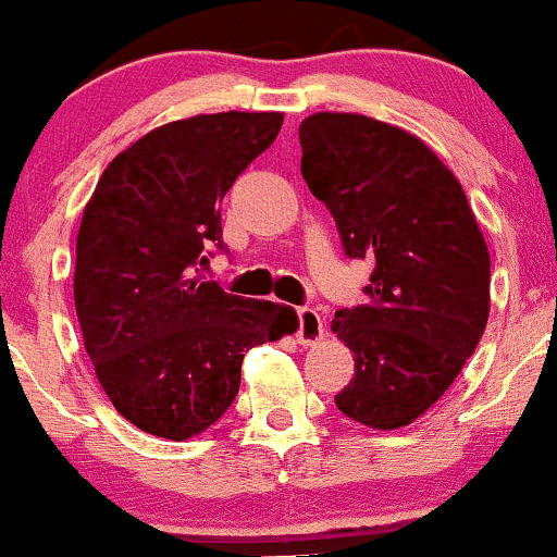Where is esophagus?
Listing matches in <instances>:
<instances>
[{
	"label": "esophagus",
	"mask_w": 557,
	"mask_h": 557,
	"mask_svg": "<svg viewBox=\"0 0 557 557\" xmlns=\"http://www.w3.org/2000/svg\"><path fill=\"white\" fill-rule=\"evenodd\" d=\"M296 317H298V330H296L298 343L306 345V347L317 345L319 339L324 337V319H321L319 313L313 311V308H308V306L298 308Z\"/></svg>",
	"instance_id": "1"
}]
</instances>
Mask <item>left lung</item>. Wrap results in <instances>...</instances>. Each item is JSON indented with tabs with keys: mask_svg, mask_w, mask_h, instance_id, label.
Returning a JSON list of instances; mask_svg holds the SVG:
<instances>
[{
	"mask_svg": "<svg viewBox=\"0 0 557 557\" xmlns=\"http://www.w3.org/2000/svg\"><path fill=\"white\" fill-rule=\"evenodd\" d=\"M300 173L350 259H371L366 304L334 313L355 355L339 412L379 431L410 425L454 384L491 311V253L454 173L410 132L313 113Z\"/></svg>",
	"mask_w": 557,
	"mask_h": 557,
	"instance_id": "8db88e82",
	"label": "left lung"
}]
</instances>
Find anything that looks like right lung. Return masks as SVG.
<instances>
[{"mask_svg":"<svg viewBox=\"0 0 557 557\" xmlns=\"http://www.w3.org/2000/svg\"><path fill=\"white\" fill-rule=\"evenodd\" d=\"M283 113H210L158 126L111 160L77 233L85 350L119 414L184 441L236 399L249 347L296 332L293 308L202 277L223 251L220 202L277 137Z\"/></svg>","mask_w":557,"mask_h":557,"instance_id":"add662e5","label":"right lung"}]
</instances>
